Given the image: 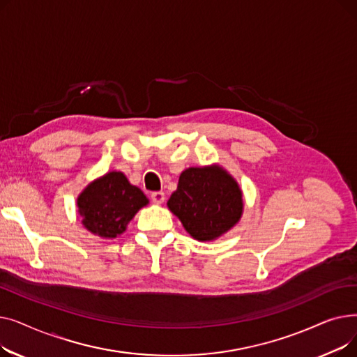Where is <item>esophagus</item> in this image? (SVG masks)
<instances>
[{"instance_id": "esophagus-1", "label": "esophagus", "mask_w": 357, "mask_h": 357, "mask_svg": "<svg viewBox=\"0 0 357 357\" xmlns=\"http://www.w3.org/2000/svg\"><path fill=\"white\" fill-rule=\"evenodd\" d=\"M152 201L155 204H163L165 201V194L162 191H156V192H152Z\"/></svg>"}]
</instances>
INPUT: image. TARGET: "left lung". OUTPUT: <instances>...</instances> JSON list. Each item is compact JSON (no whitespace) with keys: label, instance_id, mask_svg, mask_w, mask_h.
Returning <instances> with one entry per match:
<instances>
[{"label":"left lung","instance_id":"left-lung-1","mask_svg":"<svg viewBox=\"0 0 357 357\" xmlns=\"http://www.w3.org/2000/svg\"><path fill=\"white\" fill-rule=\"evenodd\" d=\"M167 208L191 237L213 241L240 221L245 202L238 182L222 166L210 165L185 169Z\"/></svg>","mask_w":357,"mask_h":357}]
</instances>
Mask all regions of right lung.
I'll list each match as a JSON object with an SVG mask.
<instances>
[{
	"mask_svg": "<svg viewBox=\"0 0 357 357\" xmlns=\"http://www.w3.org/2000/svg\"><path fill=\"white\" fill-rule=\"evenodd\" d=\"M149 204L147 197L131 185L120 171H111L89 182L77 198L82 226L102 238L123 234L137 211Z\"/></svg>",
	"mask_w": 357,
	"mask_h": 357,
	"instance_id": "add662e5",
	"label": "right lung"
}]
</instances>
